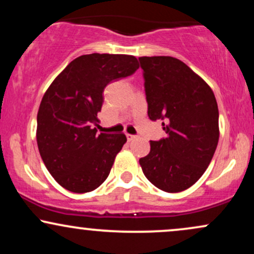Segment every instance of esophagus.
<instances>
[{
	"label": "esophagus",
	"mask_w": 254,
	"mask_h": 254,
	"mask_svg": "<svg viewBox=\"0 0 254 254\" xmlns=\"http://www.w3.org/2000/svg\"><path fill=\"white\" fill-rule=\"evenodd\" d=\"M125 136H127V141H132V139H135L136 138V136L135 135H131V133H125Z\"/></svg>",
	"instance_id": "34e87169"
}]
</instances>
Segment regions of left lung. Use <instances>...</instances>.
I'll use <instances>...</instances> for the list:
<instances>
[{
  "instance_id": "left-lung-1",
  "label": "left lung",
  "mask_w": 254,
  "mask_h": 254,
  "mask_svg": "<svg viewBox=\"0 0 254 254\" xmlns=\"http://www.w3.org/2000/svg\"><path fill=\"white\" fill-rule=\"evenodd\" d=\"M148 117L161 119L167 133L150 141L139 159L147 179L160 190L180 192L203 176L218 143V109L208 83L180 60L139 57Z\"/></svg>"
}]
</instances>
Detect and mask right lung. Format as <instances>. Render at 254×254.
Segmentation results:
<instances>
[{"label": "right lung", "instance_id": "add662e5", "mask_svg": "<svg viewBox=\"0 0 254 254\" xmlns=\"http://www.w3.org/2000/svg\"><path fill=\"white\" fill-rule=\"evenodd\" d=\"M138 66L137 58L129 55H83L71 61L44 94L37 116L38 149L48 171L65 190L90 192L109 177L127 137L97 133L103 92Z\"/></svg>", "mask_w": 254, "mask_h": 254}]
</instances>
